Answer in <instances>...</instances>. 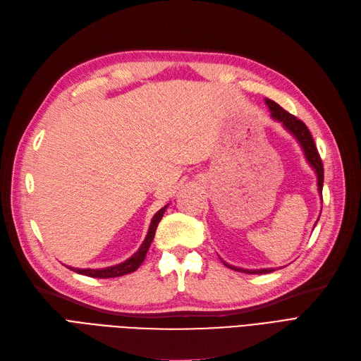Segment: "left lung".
<instances>
[{"mask_svg": "<svg viewBox=\"0 0 361 361\" xmlns=\"http://www.w3.org/2000/svg\"><path fill=\"white\" fill-rule=\"evenodd\" d=\"M265 104L268 105L269 111H271V117L274 120L280 121L287 132H290L296 140L299 142V145L302 148V151H304L305 154V158L307 161L310 163V166L314 169L315 175H317V185H319V192L322 195V191H323V180H324V169H323V163H322V158H320V154L319 151H317V147L314 143V139L308 130V127L305 126L304 121L298 120L295 115L289 114L287 111H284L279 104L274 102V100L271 99H265ZM319 222V221H317ZM315 222V225H317ZM314 225V226H315ZM225 264V262H224ZM228 268H233L235 271H241V272H246V274H268V272H272L276 271L274 268H264V269H243V268H237V267H233V265H228L225 264Z\"/></svg>", "mask_w": 361, "mask_h": 361, "instance_id": "obj_1", "label": "left lung"}]
</instances>
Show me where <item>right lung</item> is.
<instances>
[{"label": "right lung", "mask_w": 361, "mask_h": 361, "mask_svg": "<svg viewBox=\"0 0 361 361\" xmlns=\"http://www.w3.org/2000/svg\"><path fill=\"white\" fill-rule=\"evenodd\" d=\"M169 206V204H167ZM167 206H164L163 209L158 210L154 218L151 221V225H149V229H148V234L145 237V240H143L142 246L139 247V250L132 256L128 257L127 261L118 264V265H114V267H108V268H100V269H92V268H85V269H80V268H71L68 267L69 269H72L74 272H78V274H82V276H87V277H94V279H114V277H121V276H126V274H130L133 271H136L142 262L145 261V256H147V252L151 246V243L154 240V235H155V231H157V226L158 224H160L163 214L167 209Z\"/></svg>", "instance_id": "add662e5"}]
</instances>
